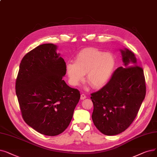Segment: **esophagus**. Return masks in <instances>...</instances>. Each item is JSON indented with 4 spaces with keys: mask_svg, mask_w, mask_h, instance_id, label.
<instances>
[{
    "mask_svg": "<svg viewBox=\"0 0 157 157\" xmlns=\"http://www.w3.org/2000/svg\"><path fill=\"white\" fill-rule=\"evenodd\" d=\"M80 98H81V100H83V99H85V98H86V95H85V94H81V97H80Z\"/></svg>",
    "mask_w": 157,
    "mask_h": 157,
    "instance_id": "34e87169",
    "label": "esophagus"
}]
</instances>
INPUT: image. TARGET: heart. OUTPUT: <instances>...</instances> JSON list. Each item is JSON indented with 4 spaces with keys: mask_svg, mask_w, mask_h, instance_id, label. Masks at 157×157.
<instances>
[{
    "mask_svg": "<svg viewBox=\"0 0 157 157\" xmlns=\"http://www.w3.org/2000/svg\"><path fill=\"white\" fill-rule=\"evenodd\" d=\"M115 66V59L112 54L96 48H87L79 52L75 63L67 64L66 71L72 85H78L86 74V82L93 88H99L110 80Z\"/></svg>",
    "mask_w": 157,
    "mask_h": 157,
    "instance_id": "1",
    "label": "heart"
}]
</instances>
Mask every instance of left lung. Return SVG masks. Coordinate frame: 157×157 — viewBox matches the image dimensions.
Listing matches in <instances>:
<instances>
[{
    "label": "left lung",
    "mask_w": 157,
    "mask_h": 157,
    "mask_svg": "<svg viewBox=\"0 0 157 157\" xmlns=\"http://www.w3.org/2000/svg\"><path fill=\"white\" fill-rule=\"evenodd\" d=\"M120 51L124 66L117 68L107 84L90 97L93 122L106 135L119 134L130 126L146 92L144 71L135 54L126 48Z\"/></svg>",
    "instance_id": "8db88e82"
}]
</instances>
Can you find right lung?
I'll return each mask as SVG.
<instances>
[{"mask_svg":"<svg viewBox=\"0 0 157 157\" xmlns=\"http://www.w3.org/2000/svg\"><path fill=\"white\" fill-rule=\"evenodd\" d=\"M57 46L45 44L27 53L20 64L16 94L24 121L36 132L56 136L72 120L79 91L63 79L66 63Z\"/></svg>","mask_w":157,"mask_h":157,"instance_id":"right-lung-1","label":"right lung"}]
</instances>
